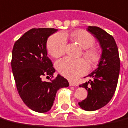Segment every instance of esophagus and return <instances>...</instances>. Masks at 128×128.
I'll list each match as a JSON object with an SVG mask.
<instances>
[{
  "mask_svg": "<svg viewBox=\"0 0 128 128\" xmlns=\"http://www.w3.org/2000/svg\"><path fill=\"white\" fill-rule=\"evenodd\" d=\"M69 84H70V86H74V87H77V86H78V84H77V83H73V82H71V81L69 82Z\"/></svg>",
  "mask_w": 128,
  "mask_h": 128,
  "instance_id": "1",
  "label": "esophagus"
}]
</instances>
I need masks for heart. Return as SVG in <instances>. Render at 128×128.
Returning a JSON list of instances; mask_svg holds the SVG:
<instances>
[{"label": "heart", "instance_id": "obj_1", "mask_svg": "<svg viewBox=\"0 0 128 128\" xmlns=\"http://www.w3.org/2000/svg\"><path fill=\"white\" fill-rule=\"evenodd\" d=\"M70 36L79 46L84 49L83 57L90 64H94L98 60V54L93 46L95 39L90 33L86 30H77L71 33ZM67 34L56 33L51 36L47 44V51L52 57L58 58L65 53L66 46ZM56 66L58 71L69 79H76L86 74L89 70L88 64L83 60H73L64 58L57 62Z\"/></svg>", "mask_w": 128, "mask_h": 128}]
</instances>
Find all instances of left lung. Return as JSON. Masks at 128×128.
Returning a JSON list of instances; mask_svg holds the SVG:
<instances>
[{
	"label": "left lung",
	"instance_id": "8db88e82",
	"mask_svg": "<svg viewBox=\"0 0 128 128\" xmlns=\"http://www.w3.org/2000/svg\"><path fill=\"white\" fill-rule=\"evenodd\" d=\"M88 31L98 39L102 53L98 68L88 76L92 79L79 86L87 90L88 97L78 105L85 110L94 111L104 107L112 99L119 79L120 59L112 36L97 26H89Z\"/></svg>",
	"mask_w": 128,
	"mask_h": 128
}]
</instances>
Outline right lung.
<instances>
[{
    "mask_svg": "<svg viewBox=\"0 0 128 128\" xmlns=\"http://www.w3.org/2000/svg\"><path fill=\"white\" fill-rule=\"evenodd\" d=\"M54 28H32L14 44L11 68L17 90L25 104L36 112H47L52 108L60 88L69 86L68 81L58 74L50 82L44 76L54 77L56 70L47 57V41L56 32Z\"/></svg>",
    "mask_w": 128,
    "mask_h": 128,
    "instance_id": "obj_1",
    "label": "right lung"
}]
</instances>
